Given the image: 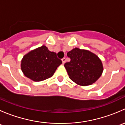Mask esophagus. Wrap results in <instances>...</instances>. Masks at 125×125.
<instances>
[{"label": "esophagus", "mask_w": 125, "mask_h": 125, "mask_svg": "<svg viewBox=\"0 0 125 125\" xmlns=\"http://www.w3.org/2000/svg\"><path fill=\"white\" fill-rule=\"evenodd\" d=\"M62 63H65V61H66V59H65V57H63L62 59Z\"/></svg>", "instance_id": "obj_1"}]
</instances>
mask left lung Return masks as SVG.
I'll use <instances>...</instances> for the list:
<instances>
[{"instance_id":"obj_1","label":"left lung","mask_w":125,"mask_h":125,"mask_svg":"<svg viewBox=\"0 0 125 125\" xmlns=\"http://www.w3.org/2000/svg\"><path fill=\"white\" fill-rule=\"evenodd\" d=\"M71 60L65 63L70 78L82 86L90 85L101 76L103 65L101 60L89 51L75 48L67 53Z\"/></svg>"}]
</instances>
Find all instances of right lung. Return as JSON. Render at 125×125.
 <instances>
[{"instance_id": "add662e5", "label": "right lung", "mask_w": 125, "mask_h": 125, "mask_svg": "<svg viewBox=\"0 0 125 125\" xmlns=\"http://www.w3.org/2000/svg\"><path fill=\"white\" fill-rule=\"evenodd\" d=\"M62 63L55 52L49 51L43 45L24 55L21 69L28 78L40 82L52 77Z\"/></svg>"}]
</instances>
